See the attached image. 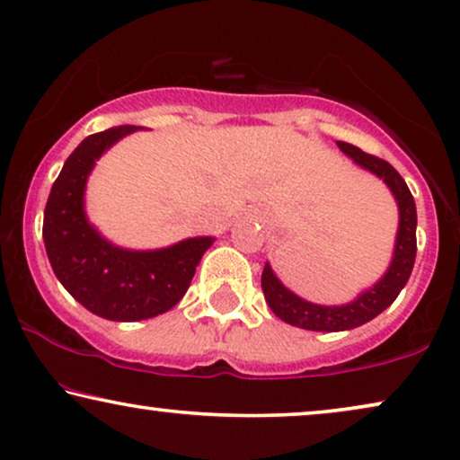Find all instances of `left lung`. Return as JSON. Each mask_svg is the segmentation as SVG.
<instances>
[{"label":"left lung","mask_w":460,"mask_h":460,"mask_svg":"<svg viewBox=\"0 0 460 460\" xmlns=\"http://www.w3.org/2000/svg\"><path fill=\"white\" fill-rule=\"evenodd\" d=\"M338 147L348 158L354 160V164L384 181L387 190L392 191L398 204V233L390 267L381 275V279L375 281L371 288L362 289L354 300L346 304H314L304 300L283 286L270 264L264 262L261 281L269 308L281 321L294 327L308 329V332H348V329L360 327L375 319L402 292L417 256V206L400 172L385 160L365 154L360 147L346 144V141H338Z\"/></svg>","instance_id":"left-lung-1"}]
</instances>
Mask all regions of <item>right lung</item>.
<instances>
[{
  "label": "right lung",
  "instance_id": "1",
  "mask_svg": "<svg viewBox=\"0 0 460 460\" xmlns=\"http://www.w3.org/2000/svg\"><path fill=\"white\" fill-rule=\"evenodd\" d=\"M139 127L89 135L51 185L43 212V242L64 289L89 313L108 321H144L171 310L191 286L215 237H187L168 248L127 250L108 242L85 212L87 179L116 141Z\"/></svg>",
  "mask_w": 460,
  "mask_h": 460
}]
</instances>
